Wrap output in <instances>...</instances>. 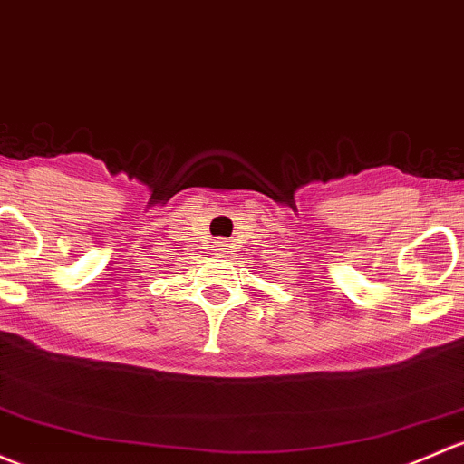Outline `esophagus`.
Listing matches in <instances>:
<instances>
[{
	"mask_svg": "<svg viewBox=\"0 0 464 464\" xmlns=\"http://www.w3.org/2000/svg\"><path fill=\"white\" fill-rule=\"evenodd\" d=\"M216 246L219 251H228V240H222V237H219V240H216Z\"/></svg>",
	"mask_w": 464,
	"mask_h": 464,
	"instance_id": "esophagus-1",
	"label": "esophagus"
}]
</instances>
